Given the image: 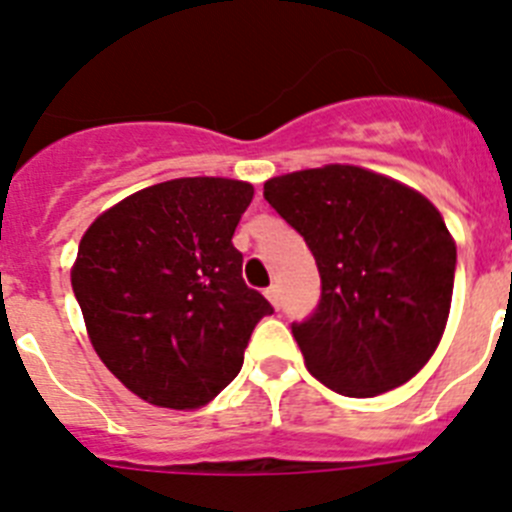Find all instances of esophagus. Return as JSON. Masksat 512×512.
Instances as JSON below:
<instances>
[{
    "instance_id": "34e87169",
    "label": "esophagus",
    "mask_w": 512,
    "mask_h": 512,
    "mask_svg": "<svg viewBox=\"0 0 512 512\" xmlns=\"http://www.w3.org/2000/svg\"><path fill=\"white\" fill-rule=\"evenodd\" d=\"M264 295H266V300H269L271 305H274V307H277V310H279V289H277V287H269V289H266V292H264Z\"/></svg>"
}]
</instances>
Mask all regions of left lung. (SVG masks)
I'll return each instance as SVG.
<instances>
[{
	"label": "left lung",
	"mask_w": 512,
	"mask_h": 512,
	"mask_svg": "<svg viewBox=\"0 0 512 512\" xmlns=\"http://www.w3.org/2000/svg\"><path fill=\"white\" fill-rule=\"evenodd\" d=\"M264 197L323 282L315 315L292 325L307 372L348 397L410 382L441 343L454 292L456 243L436 205L351 164L274 176Z\"/></svg>",
	"instance_id": "obj_1"
}]
</instances>
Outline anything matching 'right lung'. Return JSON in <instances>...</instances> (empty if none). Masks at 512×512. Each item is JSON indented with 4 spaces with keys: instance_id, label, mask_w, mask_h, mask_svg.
<instances>
[{
    "instance_id": "right-lung-1",
    "label": "right lung",
    "mask_w": 512,
    "mask_h": 512,
    "mask_svg": "<svg viewBox=\"0 0 512 512\" xmlns=\"http://www.w3.org/2000/svg\"><path fill=\"white\" fill-rule=\"evenodd\" d=\"M251 200L241 179L184 176L130 194L81 235L71 287L87 336L140 400L197 410L241 372L271 312L233 246Z\"/></svg>"
}]
</instances>
